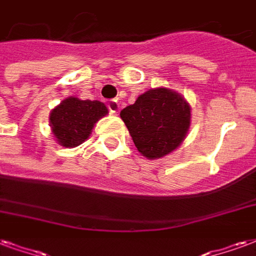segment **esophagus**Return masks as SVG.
<instances>
[{"label":"esophagus","instance_id":"1","mask_svg":"<svg viewBox=\"0 0 256 256\" xmlns=\"http://www.w3.org/2000/svg\"><path fill=\"white\" fill-rule=\"evenodd\" d=\"M108 108H109V110L112 113H117L118 112V109H120V105L117 102V100H110V101L108 102Z\"/></svg>","mask_w":256,"mask_h":256}]
</instances>
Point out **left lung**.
I'll return each mask as SVG.
<instances>
[{
    "label": "left lung",
    "mask_w": 256,
    "mask_h": 256,
    "mask_svg": "<svg viewBox=\"0 0 256 256\" xmlns=\"http://www.w3.org/2000/svg\"><path fill=\"white\" fill-rule=\"evenodd\" d=\"M190 116L189 102L166 88L146 92L120 112L138 151L148 159L180 147L189 130Z\"/></svg>",
    "instance_id": "1"
}]
</instances>
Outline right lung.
<instances>
[{"mask_svg":"<svg viewBox=\"0 0 256 256\" xmlns=\"http://www.w3.org/2000/svg\"><path fill=\"white\" fill-rule=\"evenodd\" d=\"M108 114V108L101 101L68 97L63 100L50 114V126L60 146L72 148L88 139L94 124Z\"/></svg>","mask_w":256,"mask_h":256,"instance_id":"obj_1","label":"right lung"}]
</instances>
